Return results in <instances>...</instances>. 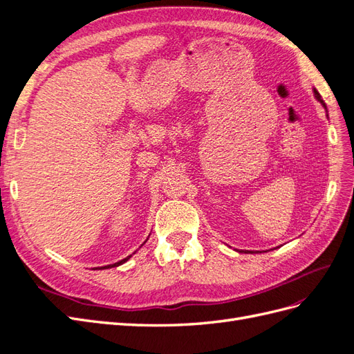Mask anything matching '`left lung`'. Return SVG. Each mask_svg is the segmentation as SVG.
Listing matches in <instances>:
<instances>
[{"instance_id": "obj_1", "label": "left lung", "mask_w": 354, "mask_h": 354, "mask_svg": "<svg viewBox=\"0 0 354 354\" xmlns=\"http://www.w3.org/2000/svg\"><path fill=\"white\" fill-rule=\"evenodd\" d=\"M313 93H315V97H316V100H317V102H320V104H322L324 108H325V111H326V104L324 103L322 97H320V94L317 93V90H316V88H313ZM326 112H328V111H326ZM273 250H274V248H273ZM239 252H252V251H239ZM255 252H259V251H255Z\"/></svg>"}]
</instances>
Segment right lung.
Segmentation results:
<instances>
[{
    "mask_svg": "<svg viewBox=\"0 0 354 354\" xmlns=\"http://www.w3.org/2000/svg\"><path fill=\"white\" fill-rule=\"evenodd\" d=\"M145 243H146V241H145ZM134 254V252H133ZM133 254L131 255H128L127 259H124V260H121V261H118V263H113V264H109V266H103V267H100V269H112V267H118V266H121V264H124L125 261H128L133 257Z\"/></svg>",
    "mask_w": 354,
    "mask_h": 354,
    "instance_id": "add662e5",
    "label": "right lung"
}]
</instances>
